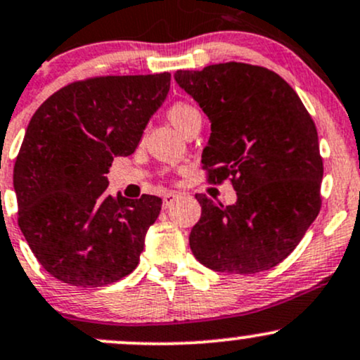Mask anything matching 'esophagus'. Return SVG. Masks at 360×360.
Here are the masks:
<instances>
[{
    "instance_id": "34e87169",
    "label": "esophagus",
    "mask_w": 360,
    "mask_h": 360,
    "mask_svg": "<svg viewBox=\"0 0 360 360\" xmlns=\"http://www.w3.org/2000/svg\"><path fill=\"white\" fill-rule=\"evenodd\" d=\"M174 198H176V193H172V191L165 193V195L162 196V207H164V208H167L169 205H171L172 201H174Z\"/></svg>"
}]
</instances>
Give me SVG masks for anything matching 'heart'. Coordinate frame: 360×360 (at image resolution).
Here are the masks:
<instances>
[{
  "mask_svg": "<svg viewBox=\"0 0 360 360\" xmlns=\"http://www.w3.org/2000/svg\"><path fill=\"white\" fill-rule=\"evenodd\" d=\"M167 117L172 122L174 128L179 129V131H184V128H188L193 121L201 120L198 109L186 104V102H176V104L171 105L167 110Z\"/></svg>",
  "mask_w": 360,
  "mask_h": 360,
  "instance_id": "b5f03b06",
  "label": "heart"
}]
</instances>
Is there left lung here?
<instances>
[{
  "instance_id": "1",
  "label": "left lung",
  "mask_w": 360,
  "mask_h": 360,
  "mask_svg": "<svg viewBox=\"0 0 360 360\" xmlns=\"http://www.w3.org/2000/svg\"><path fill=\"white\" fill-rule=\"evenodd\" d=\"M176 84L212 122L201 153L210 181L232 177L234 205L205 195L189 246L215 271L250 275L287 258L321 208L323 160L316 126L295 90L262 66L220 63L179 70Z\"/></svg>"
}]
</instances>
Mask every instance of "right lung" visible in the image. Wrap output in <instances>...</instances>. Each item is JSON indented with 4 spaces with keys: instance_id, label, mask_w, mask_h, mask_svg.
<instances>
[{
    "instance_id": "obj_1",
    "label": "right lung",
    "mask_w": 360,
    "mask_h": 360,
    "mask_svg": "<svg viewBox=\"0 0 360 360\" xmlns=\"http://www.w3.org/2000/svg\"><path fill=\"white\" fill-rule=\"evenodd\" d=\"M171 73L101 77L63 86L27 126L13 169L18 225L54 278L102 287L136 268L159 196L105 193L114 157L135 152Z\"/></svg>"
}]
</instances>
